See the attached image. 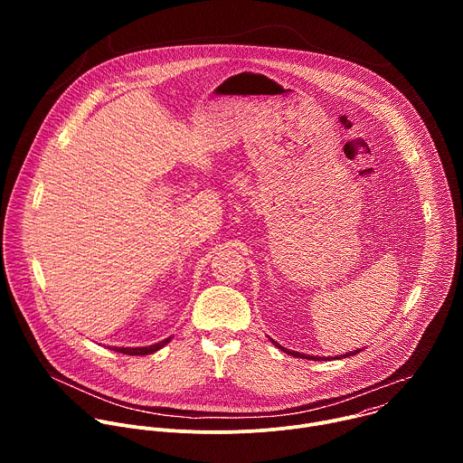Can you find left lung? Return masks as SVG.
<instances>
[{
  "label": "left lung",
  "mask_w": 463,
  "mask_h": 463,
  "mask_svg": "<svg viewBox=\"0 0 463 463\" xmlns=\"http://www.w3.org/2000/svg\"><path fill=\"white\" fill-rule=\"evenodd\" d=\"M271 341H273V339H271ZM273 345H275V346H279V348H280L282 352H286L288 355H293V357H300V359H313V361H317V359H318V361H320V357H317V355H306V354H300V352H291V350H288V348H282V346H280L277 341H273ZM359 352H361V348L354 350L352 354H345L343 357H350V355H355V354H359ZM322 359H329V357H322ZM335 359H341V357H335Z\"/></svg>",
  "instance_id": "left-lung-1"
}]
</instances>
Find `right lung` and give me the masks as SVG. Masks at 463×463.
<instances>
[{"mask_svg": "<svg viewBox=\"0 0 463 463\" xmlns=\"http://www.w3.org/2000/svg\"><path fill=\"white\" fill-rule=\"evenodd\" d=\"M170 339L172 337H168V339H165L161 343H156L152 346H137V348H118V346H113V350L118 352V354H126V355H150V354L161 350L163 346H166L170 343Z\"/></svg>", "mask_w": 463, "mask_h": 463, "instance_id": "right-lung-1", "label": "right lung"}]
</instances>
